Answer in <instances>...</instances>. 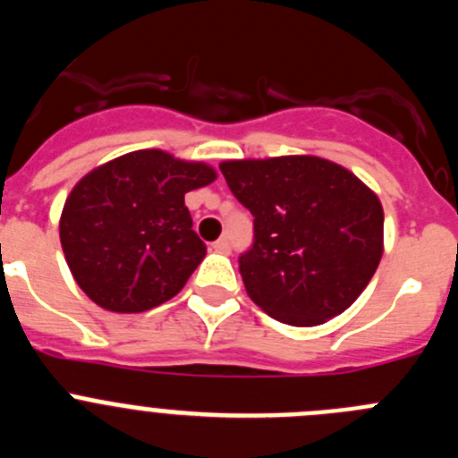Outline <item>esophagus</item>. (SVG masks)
Returning <instances> with one entry per match:
<instances>
[{
  "label": "esophagus",
  "mask_w": 458,
  "mask_h": 458,
  "mask_svg": "<svg viewBox=\"0 0 458 458\" xmlns=\"http://www.w3.org/2000/svg\"><path fill=\"white\" fill-rule=\"evenodd\" d=\"M213 250H216V252H220V254H229V252H232V242L226 241V238H220V241L213 242Z\"/></svg>",
  "instance_id": "1"
}]
</instances>
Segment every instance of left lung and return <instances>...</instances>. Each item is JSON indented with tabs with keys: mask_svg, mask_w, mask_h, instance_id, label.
<instances>
[{
	"mask_svg": "<svg viewBox=\"0 0 458 458\" xmlns=\"http://www.w3.org/2000/svg\"><path fill=\"white\" fill-rule=\"evenodd\" d=\"M220 169L254 216V245L241 257L254 305L298 327L349 310L383 257L378 194L318 156L225 160Z\"/></svg>",
	"mask_w": 458,
	"mask_h": 458,
	"instance_id": "obj_1",
	"label": "left lung"
}]
</instances>
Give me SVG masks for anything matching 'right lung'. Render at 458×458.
Masks as SVG:
<instances>
[{
	"label": "right lung",
	"instance_id": "obj_1",
	"mask_svg": "<svg viewBox=\"0 0 458 458\" xmlns=\"http://www.w3.org/2000/svg\"><path fill=\"white\" fill-rule=\"evenodd\" d=\"M217 179L210 165L141 148L75 183L59 217L66 264L98 307L140 314L172 301L206 257L185 206Z\"/></svg>",
	"mask_w": 458,
	"mask_h": 458
}]
</instances>
